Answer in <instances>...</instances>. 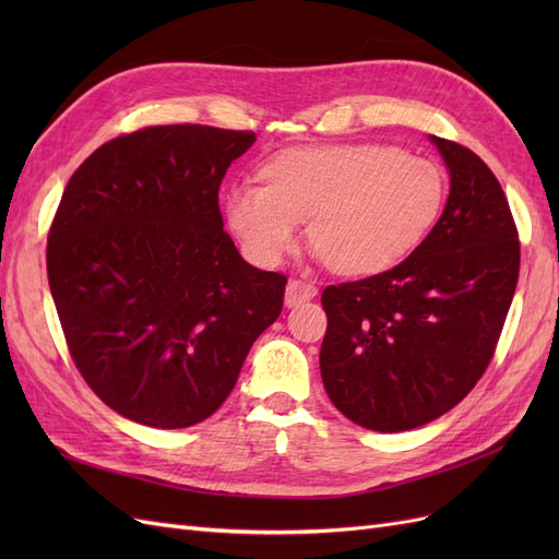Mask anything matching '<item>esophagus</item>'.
Wrapping results in <instances>:
<instances>
[{
    "label": "esophagus",
    "mask_w": 559,
    "mask_h": 559,
    "mask_svg": "<svg viewBox=\"0 0 559 559\" xmlns=\"http://www.w3.org/2000/svg\"><path fill=\"white\" fill-rule=\"evenodd\" d=\"M317 296V286L306 282V280H289V284H286V294H284V302L289 308H296L300 306V302H306L310 298Z\"/></svg>",
    "instance_id": "esophagus-1"
}]
</instances>
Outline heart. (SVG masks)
Masks as SVG:
<instances>
[{
    "mask_svg": "<svg viewBox=\"0 0 559 559\" xmlns=\"http://www.w3.org/2000/svg\"><path fill=\"white\" fill-rule=\"evenodd\" d=\"M261 177L263 186H238L226 202L249 257L277 263L310 218V245L341 275H373L408 257L445 198L441 167L386 144L286 151Z\"/></svg>",
    "mask_w": 559,
    "mask_h": 559,
    "instance_id": "1",
    "label": "heart"
}]
</instances>
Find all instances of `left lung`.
<instances>
[{
  "instance_id": "8db88e82",
  "label": "left lung",
  "mask_w": 559,
  "mask_h": 559,
  "mask_svg": "<svg viewBox=\"0 0 559 559\" xmlns=\"http://www.w3.org/2000/svg\"><path fill=\"white\" fill-rule=\"evenodd\" d=\"M450 170L448 205L408 259L321 294V380L354 425L394 433L460 403L495 357L520 275V240L495 173L431 138Z\"/></svg>"
}]
</instances>
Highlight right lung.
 Listing matches in <instances>:
<instances>
[{
    "mask_svg": "<svg viewBox=\"0 0 559 559\" xmlns=\"http://www.w3.org/2000/svg\"><path fill=\"white\" fill-rule=\"evenodd\" d=\"M251 130L148 126L79 165L48 230L46 270L81 378L111 411L183 429L218 411L286 275L249 265L218 186Z\"/></svg>",
    "mask_w": 559,
    "mask_h": 559,
    "instance_id": "right-lung-1",
    "label": "right lung"
}]
</instances>
